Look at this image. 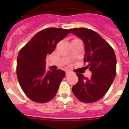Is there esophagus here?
I'll return each instance as SVG.
<instances>
[{
    "label": "esophagus",
    "instance_id": "obj_1",
    "mask_svg": "<svg viewBox=\"0 0 129 129\" xmlns=\"http://www.w3.org/2000/svg\"><path fill=\"white\" fill-rule=\"evenodd\" d=\"M66 76H68V75L70 74V72L69 71H67L66 72Z\"/></svg>",
    "mask_w": 129,
    "mask_h": 129
}]
</instances>
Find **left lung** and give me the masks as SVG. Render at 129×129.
<instances>
[{
  "mask_svg": "<svg viewBox=\"0 0 129 129\" xmlns=\"http://www.w3.org/2000/svg\"><path fill=\"white\" fill-rule=\"evenodd\" d=\"M70 31L84 43V61L92 72L88 78L77 74L78 82L72 87L75 96L82 102L92 103L105 95L112 85L116 73V59L114 49L98 33L86 28Z\"/></svg>",
  "mask_w": 129,
  "mask_h": 129,
  "instance_id": "obj_1",
  "label": "left lung"
}]
</instances>
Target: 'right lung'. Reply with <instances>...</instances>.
<instances>
[{"instance_id": "add662e5", "label": "right lung", "mask_w": 129, "mask_h": 129, "mask_svg": "<svg viewBox=\"0 0 129 129\" xmlns=\"http://www.w3.org/2000/svg\"><path fill=\"white\" fill-rule=\"evenodd\" d=\"M69 33L65 29L47 28L36 33L19 51L17 78L23 92L31 100L45 103L55 96L66 73L61 70H46L45 59Z\"/></svg>"}]
</instances>
